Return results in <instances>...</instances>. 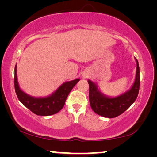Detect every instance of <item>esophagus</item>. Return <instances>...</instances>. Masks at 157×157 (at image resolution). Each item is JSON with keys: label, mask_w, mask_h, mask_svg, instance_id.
I'll list each match as a JSON object with an SVG mask.
<instances>
[{"label": "esophagus", "mask_w": 157, "mask_h": 157, "mask_svg": "<svg viewBox=\"0 0 157 157\" xmlns=\"http://www.w3.org/2000/svg\"><path fill=\"white\" fill-rule=\"evenodd\" d=\"M86 77H88V75H82V78H86Z\"/></svg>", "instance_id": "34e87169"}]
</instances>
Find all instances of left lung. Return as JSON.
Instances as JSON below:
<instances>
[{
    "label": "left lung",
    "instance_id": "1",
    "mask_svg": "<svg viewBox=\"0 0 157 157\" xmlns=\"http://www.w3.org/2000/svg\"><path fill=\"white\" fill-rule=\"evenodd\" d=\"M135 79L132 86L123 94L111 97L103 94L95 82L89 79V102L93 111L95 113L105 118H113L120 116L135 102L140 87V70L138 60Z\"/></svg>",
    "mask_w": 157,
    "mask_h": 157
}]
</instances>
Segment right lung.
<instances>
[{"label":"right lung","instance_id":"add662e5","mask_svg":"<svg viewBox=\"0 0 157 157\" xmlns=\"http://www.w3.org/2000/svg\"><path fill=\"white\" fill-rule=\"evenodd\" d=\"M79 80L80 79L77 78L65 82L56 91L46 97H34L20 88L17 78V64L14 68V88L18 100L32 112L38 116L53 115L62 110L69 93Z\"/></svg>","mask_w":157,"mask_h":157}]
</instances>
